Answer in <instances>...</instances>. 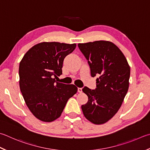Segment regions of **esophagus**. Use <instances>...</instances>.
Instances as JSON below:
<instances>
[{
    "label": "esophagus",
    "mask_w": 150,
    "mask_h": 150,
    "mask_svg": "<svg viewBox=\"0 0 150 150\" xmlns=\"http://www.w3.org/2000/svg\"><path fill=\"white\" fill-rule=\"evenodd\" d=\"M78 92H80V93H81V92H82V88H78Z\"/></svg>",
    "instance_id": "esophagus-1"
}]
</instances>
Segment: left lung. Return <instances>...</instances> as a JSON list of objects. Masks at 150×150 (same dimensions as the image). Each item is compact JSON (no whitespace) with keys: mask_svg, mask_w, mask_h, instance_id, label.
<instances>
[{"mask_svg":"<svg viewBox=\"0 0 150 150\" xmlns=\"http://www.w3.org/2000/svg\"><path fill=\"white\" fill-rule=\"evenodd\" d=\"M78 47L88 60L92 77L98 76L96 88H83L88 100L81 109L89 121L103 124L117 112L127 93L129 65L120 49L111 42L97 40L79 43Z\"/></svg>","mask_w":150,"mask_h":150,"instance_id":"1","label":"left lung"}]
</instances>
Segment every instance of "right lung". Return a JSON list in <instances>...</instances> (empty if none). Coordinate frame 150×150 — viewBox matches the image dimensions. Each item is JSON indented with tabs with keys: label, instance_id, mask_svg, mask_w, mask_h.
I'll list each match as a JSON object with an SVG mask.
<instances>
[{
	"label": "right lung",
	"instance_id": "right-lung-1",
	"mask_svg": "<svg viewBox=\"0 0 150 150\" xmlns=\"http://www.w3.org/2000/svg\"><path fill=\"white\" fill-rule=\"evenodd\" d=\"M76 44L43 42L27 52L20 63L21 94L31 112L44 122L59 117L67 102L77 92L74 84L55 80L62 74L64 58L75 50Z\"/></svg>",
	"mask_w": 150,
	"mask_h": 150
}]
</instances>
